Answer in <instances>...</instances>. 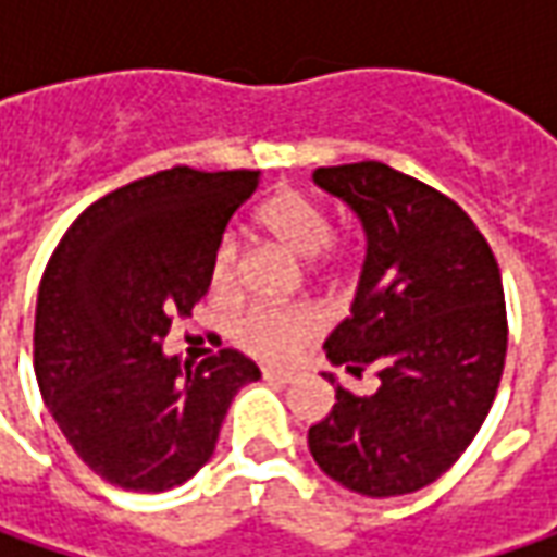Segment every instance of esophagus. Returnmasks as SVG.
Wrapping results in <instances>:
<instances>
[{"instance_id": "1", "label": "esophagus", "mask_w": 557, "mask_h": 557, "mask_svg": "<svg viewBox=\"0 0 557 557\" xmlns=\"http://www.w3.org/2000/svg\"><path fill=\"white\" fill-rule=\"evenodd\" d=\"M263 377L267 381H272V384H290L294 381V372H288V369H263Z\"/></svg>"}]
</instances>
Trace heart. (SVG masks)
Listing matches in <instances>:
<instances>
[{
  "label": "heart",
  "instance_id": "b5f03b06",
  "mask_svg": "<svg viewBox=\"0 0 557 557\" xmlns=\"http://www.w3.org/2000/svg\"><path fill=\"white\" fill-rule=\"evenodd\" d=\"M257 223L294 257L307 263V272L319 278H337L354 267L359 247L350 238H334L329 210L300 188H282L260 203ZM242 278V245L232 232H225L210 253V285L216 294H232ZM322 319L307 304L294 307H269L253 304L242 310L228 334L232 341L257 359L285 362L297 354L312 334L319 332Z\"/></svg>",
  "mask_w": 557,
  "mask_h": 557
}]
</instances>
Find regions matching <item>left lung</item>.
<instances>
[{"label": "left lung", "instance_id": "obj_1", "mask_svg": "<svg viewBox=\"0 0 557 557\" xmlns=\"http://www.w3.org/2000/svg\"><path fill=\"white\" fill-rule=\"evenodd\" d=\"M312 180L354 207L369 238L354 310L325 354L356 377L372 369L377 387H334L310 453L354 493L406 496L459 461L496 399L508 350L499 263L459 203L387 163L319 166Z\"/></svg>", "mask_w": 557, "mask_h": 557}]
</instances>
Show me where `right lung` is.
Returning <instances> with one entry per match:
<instances>
[{
    "mask_svg": "<svg viewBox=\"0 0 557 557\" xmlns=\"http://www.w3.org/2000/svg\"><path fill=\"white\" fill-rule=\"evenodd\" d=\"M257 170L170 166L89 203L39 282L33 369L74 453L101 481L163 493L213 456L260 369L225 347L195 369L161 344L210 288V253Z\"/></svg>",
    "mask_w": 557,
    "mask_h": 557,
    "instance_id": "right-lung-1",
    "label": "right lung"
}]
</instances>
